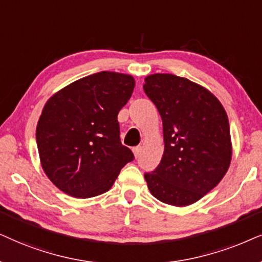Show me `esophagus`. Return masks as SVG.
Instances as JSON below:
<instances>
[{
    "instance_id": "esophagus-1",
    "label": "esophagus",
    "mask_w": 262,
    "mask_h": 262,
    "mask_svg": "<svg viewBox=\"0 0 262 262\" xmlns=\"http://www.w3.org/2000/svg\"><path fill=\"white\" fill-rule=\"evenodd\" d=\"M133 153H134L135 158H138V157L140 156V153H141V146H137V147H134L133 148Z\"/></svg>"
}]
</instances>
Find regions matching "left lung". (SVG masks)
Masks as SVG:
<instances>
[{
	"label": "left lung",
	"mask_w": 262,
	"mask_h": 262,
	"mask_svg": "<svg viewBox=\"0 0 262 262\" xmlns=\"http://www.w3.org/2000/svg\"><path fill=\"white\" fill-rule=\"evenodd\" d=\"M144 91L163 121L164 153L145 173L151 194L171 206L194 204L221 182L232 156L229 118L204 86L173 74L145 78Z\"/></svg>",
	"instance_id": "1"
}]
</instances>
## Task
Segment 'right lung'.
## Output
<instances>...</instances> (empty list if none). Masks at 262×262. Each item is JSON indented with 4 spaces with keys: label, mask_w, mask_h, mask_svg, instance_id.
<instances>
[{
    "label": "right lung",
    "mask_w": 262,
    "mask_h": 262,
    "mask_svg": "<svg viewBox=\"0 0 262 262\" xmlns=\"http://www.w3.org/2000/svg\"><path fill=\"white\" fill-rule=\"evenodd\" d=\"M134 87L132 75L99 72L69 83L45 103L37 147L45 175L58 189L79 199L97 196L134 159L121 144L117 121Z\"/></svg>",
    "instance_id": "right-lung-1"
}]
</instances>
